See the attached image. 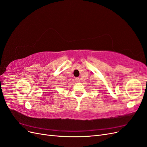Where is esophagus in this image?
I'll list each match as a JSON object with an SVG mask.
<instances>
[{
	"label": "esophagus",
	"instance_id": "1",
	"mask_svg": "<svg viewBox=\"0 0 147 147\" xmlns=\"http://www.w3.org/2000/svg\"><path fill=\"white\" fill-rule=\"evenodd\" d=\"M75 80H76V82H80V78H75Z\"/></svg>",
	"mask_w": 147,
	"mask_h": 147
}]
</instances>
